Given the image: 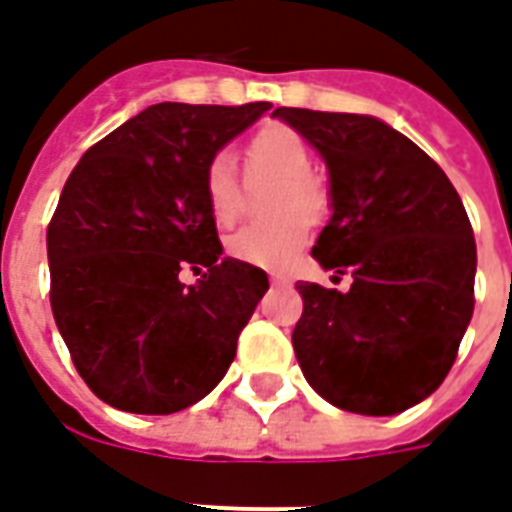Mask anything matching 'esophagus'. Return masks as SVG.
<instances>
[{"instance_id": "obj_1", "label": "esophagus", "mask_w": 512, "mask_h": 512, "mask_svg": "<svg viewBox=\"0 0 512 512\" xmlns=\"http://www.w3.org/2000/svg\"><path fill=\"white\" fill-rule=\"evenodd\" d=\"M271 282L276 284V287H290V276H282V273H271Z\"/></svg>"}]
</instances>
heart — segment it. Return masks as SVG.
<instances>
[{
  "instance_id": "heart-1",
  "label": "heart",
  "mask_w": 512,
  "mask_h": 512,
  "mask_svg": "<svg viewBox=\"0 0 512 512\" xmlns=\"http://www.w3.org/2000/svg\"><path fill=\"white\" fill-rule=\"evenodd\" d=\"M247 169L252 177H271L279 182L271 201V214L279 220L236 230L228 239V255L265 271H287L306 247L308 220H322L327 214L325 187L308 174V144L287 126H268L249 139ZM204 193L217 225L225 228L239 217L236 163L225 152L214 155L206 166Z\"/></svg>"
}]
</instances>
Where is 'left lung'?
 Here are the masks:
<instances>
[{
  "mask_svg": "<svg viewBox=\"0 0 512 512\" xmlns=\"http://www.w3.org/2000/svg\"><path fill=\"white\" fill-rule=\"evenodd\" d=\"M325 161L330 220L311 255L351 290L300 282V370L327 403L395 416L448 376L473 319L475 239L438 163L370 115L279 107Z\"/></svg>",
  "mask_w": 512,
  "mask_h": 512,
  "instance_id": "left-lung-1",
  "label": "left lung"
}]
</instances>
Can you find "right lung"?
<instances>
[{
    "instance_id": "1",
    "label": "right lung",
    "mask_w": 512,
    "mask_h": 512,
    "mask_svg": "<svg viewBox=\"0 0 512 512\" xmlns=\"http://www.w3.org/2000/svg\"><path fill=\"white\" fill-rule=\"evenodd\" d=\"M268 109L152 104L66 179L48 228L50 306L77 373L117 411L177 413L228 373L268 276L222 255L204 174ZM185 264L195 285L178 282Z\"/></svg>"
}]
</instances>
